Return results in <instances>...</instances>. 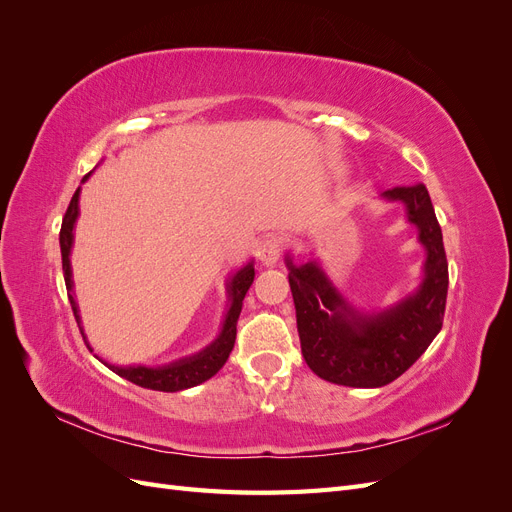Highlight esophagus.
<instances>
[{"label": "esophagus", "mask_w": 512, "mask_h": 512, "mask_svg": "<svg viewBox=\"0 0 512 512\" xmlns=\"http://www.w3.org/2000/svg\"><path fill=\"white\" fill-rule=\"evenodd\" d=\"M284 250H286V241L282 237H271V239H267L265 243H262V247H260V254H258L260 262H262V265L271 267V265H275L277 260L282 258Z\"/></svg>", "instance_id": "obj_1"}]
</instances>
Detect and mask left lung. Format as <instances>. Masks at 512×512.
Wrapping results in <instances>:
<instances>
[{
  "label": "left lung",
  "instance_id": "8db88e82",
  "mask_svg": "<svg viewBox=\"0 0 512 512\" xmlns=\"http://www.w3.org/2000/svg\"><path fill=\"white\" fill-rule=\"evenodd\" d=\"M382 196L406 205L427 250L425 280L412 297L363 316L342 299L316 262L297 267L286 258L305 363L322 380L354 389H376L408 371L440 333L446 307L448 262L427 188L401 185Z\"/></svg>",
  "mask_w": 512,
  "mask_h": 512
}]
</instances>
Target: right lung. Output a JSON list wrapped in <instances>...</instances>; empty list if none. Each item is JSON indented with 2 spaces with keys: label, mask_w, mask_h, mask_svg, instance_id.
Here are the masks:
<instances>
[{
  "label": "right lung",
  "mask_w": 512,
  "mask_h": 512,
  "mask_svg": "<svg viewBox=\"0 0 512 512\" xmlns=\"http://www.w3.org/2000/svg\"><path fill=\"white\" fill-rule=\"evenodd\" d=\"M87 177L89 175H85V179ZM79 192H81V188L74 192L70 205H68V211L64 215V222H61V230H59L61 267H64L68 299H70L76 322H81V320H79V305H76L74 297L70 294V290H72L70 247H72V237H74L72 228H74L76 218H79ZM252 282H254V267L250 262V265L243 267L235 277H232V282H228L226 290H228V297H230V309H228L226 320L222 324V333L205 350H200L192 356H185V359H179V361L164 365V367H141V365H134V367L108 365V367H111L117 376L126 378L130 382L138 384V386H143V389L164 391V393H175V391L190 389V386H196L200 382L209 380L211 376L218 374V371L224 367V363L228 361V356H230V350L235 348L237 320H239V314H241L245 292L250 290ZM81 333H83V329H81Z\"/></svg>",
  "instance_id": "obj_1"
}]
</instances>
